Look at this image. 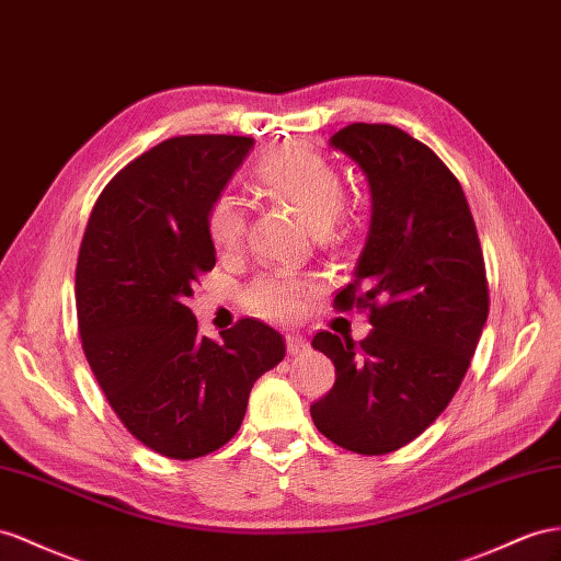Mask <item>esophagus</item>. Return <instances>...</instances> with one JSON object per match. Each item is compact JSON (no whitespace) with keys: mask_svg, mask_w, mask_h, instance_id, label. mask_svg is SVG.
I'll return each mask as SVG.
<instances>
[{"mask_svg":"<svg viewBox=\"0 0 561 561\" xmlns=\"http://www.w3.org/2000/svg\"><path fill=\"white\" fill-rule=\"evenodd\" d=\"M306 351H308V341L304 336H298V334L286 336V353H289V355H300V353H306Z\"/></svg>","mask_w":561,"mask_h":561,"instance_id":"esophagus-1","label":"esophagus"}]
</instances>
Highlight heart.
<instances>
[{"mask_svg":"<svg viewBox=\"0 0 561 561\" xmlns=\"http://www.w3.org/2000/svg\"><path fill=\"white\" fill-rule=\"evenodd\" d=\"M255 186L267 198L289 206L310 232L327 234L336 225L346 201L339 168L304 147H284L265 153L253 165ZM206 232L220 253H234L247 232L243 208L234 196L220 194L206 210ZM308 284L291 275H267L243 294L247 308L263 320H294L304 308Z\"/></svg>","mask_w":561,"mask_h":561,"instance_id":"b5f03b06","label":"heart"}]
</instances>
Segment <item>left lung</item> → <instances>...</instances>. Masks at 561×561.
<instances>
[{"instance_id": "8db88e82", "label": "left lung", "mask_w": 561, "mask_h": 561, "mask_svg": "<svg viewBox=\"0 0 561 561\" xmlns=\"http://www.w3.org/2000/svg\"><path fill=\"white\" fill-rule=\"evenodd\" d=\"M329 147L365 172L371 218L339 308H369L371 334L320 332L312 348L336 367L310 405L341 448L386 455L436 422L462 383L488 318L483 253L467 196L426 144L393 125L353 123Z\"/></svg>"}]
</instances>
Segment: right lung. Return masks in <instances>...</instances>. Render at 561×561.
<instances>
[{
    "mask_svg": "<svg viewBox=\"0 0 561 561\" xmlns=\"http://www.w3.org/2000/svg\"><path fill=\"white\" fill-rule=\"evenodd\" d=\"M251 149L232 135L161 141L106 184L80 243L84 357L127 431L172 459L222 448L257 377L284 360L272 327L241 320L213 341L184 306L215 265L206 210Z\"/></svg>",
    "mask_w": 561,
    "mask_h": 561,
    "instance_id": "add662e5",
    "label": "right lung"
}]
</instances>
